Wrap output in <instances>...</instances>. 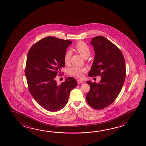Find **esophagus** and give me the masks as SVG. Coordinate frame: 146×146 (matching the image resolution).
<instances>
[{
  "label": "esophagus",
  "mask_w": 146,
  "mask_h": 146,
  "mask_svg": "<svg viewBox=\"0 0 146 146\" xmlns=\"http://www.w3.org/2000/svg\"><path fill=\"white\" fill-rule=\"evenodd\" d=\"M77 82L78 84H82L83 82L82 80H77Z\"/></svg>",
  "instance_id": "34e87169"
}]
</instances>
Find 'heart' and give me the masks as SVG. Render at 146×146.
<instances>
[{
	"mask_svg": "<svg viewBox=\"0 0 146 146\" xmlns=\"http://www.w3.org/2000/svg\"><path fill=\"white\" fill-rule=\"evenodd\" d=\"M76 50L84 58L88 57L90 55V50L86 44L83 42H79L75 46ZM72 52L70 50L67 51L64 55V62L65 63H68L70 58ZM85 71L84 67L78 66L72 67L68 69V74L73 77L81 78L83 77V72Z\"/></svg>",
	"mask_w": 146,
	"mask_h": 146,
	"instance_id": "b5f03b06",
	"label": "heart"
}]
</instances>
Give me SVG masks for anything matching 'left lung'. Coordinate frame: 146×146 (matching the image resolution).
<instances>
[{
    "mask_svg": "<svg viewBox=\"0 0 146 146\" xmlns=\"http://www.w3.org/2000/svg\"><path fill=\"white\" fill-rule=\"evenodd\" d=\"M90 44L95 55L88 76L100 75L101 79L98 83L87 81L90 89L86 99L90 106L100 110L111 104L119 94L125 78V63L119 49L104 36L94 37Z\"/></svg>",
    "mask_w": 146,
    "mask_h": 146,
    "instance_id": "8db88e82",
    "label": "left lung"
}]
</instances>
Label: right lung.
Listing matches in <instances>:
<instances>
[{"mask_svg":"<svg viewBox=\"0 0 146 146\" xmlns=\"http://www.w3.org/2000/svg\"><path fill=\"white\" fill-rule=\"evenodd\" d=\"M72 41L48 36L33 45L28 53L25 74L29 90L37 103L48 111H56L68 102L77 85L72 77L58 85L55 78L65 66L64 55Z\"/></svg>","mask_w":146,"mask_h":146,"instance_id":"1","label":"right lung"}]
</instances>
